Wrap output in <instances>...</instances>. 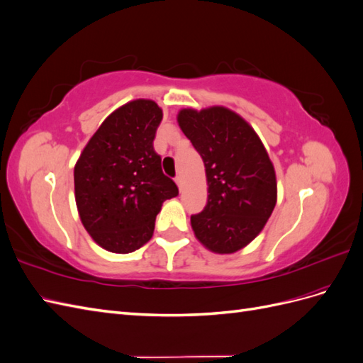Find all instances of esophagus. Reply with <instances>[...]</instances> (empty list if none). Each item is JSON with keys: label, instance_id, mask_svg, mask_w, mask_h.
<instances>
[{"label": "esophagus", "instance_id": "obj_1", "mask_svg": "<svg viewBox=\"0 0 363 363\" xmlns=\"http://www.w3.org/2000/svg\"><path fill=\"white\" fill-rule=\"evenodd\" d=\"M175 183H177V186H179V189H180V191H183V177H182V175H180V174L177 175V177H175Z\"/></svg>", "mask_w": 363, "mask_h": 363}]
</instances>
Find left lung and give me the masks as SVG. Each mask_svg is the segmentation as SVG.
<instances>
[{"label":"left lung","instance_id":"8db88e82","mask_svg":"<svg viewBox=\"0 0 363 363\" xmlns=\"http://www.w3.org/2000/svg\"><path fill=\"white\" fill-rule=\"evenodd\" d=\"M179 125L204 162L207 204L191 216L200 242L230 255L265 227L277 203L276 171L256 131L238 113L215 106L183 108Z\"/></svg>","mask_w":363,"mask_h":363}]
</instances>
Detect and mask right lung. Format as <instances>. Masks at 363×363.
Wrapping results in <instances>:
<instances>
[{
  "instance_id": "1",
  "label": "right lung",
  "mask_w": 363,
  "mask_h": 363,
  "mask_svg": "<svg viewBox=\"0 0 363 363\" xmlns=\"http://www.w3.org/2000/svg\"><path fill=\"white\" fill-rule=\"evenodd\" d=\"M162 118V108L151 100L121 106L104 119L75 163L80 219L107 251L127 255L147 244L162 203L179 195L152 147Z\"/></svg>"
}]
</instances>
